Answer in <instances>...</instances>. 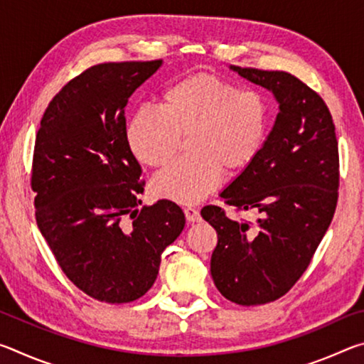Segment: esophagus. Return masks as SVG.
Masks as SVG:
<instances>
[{
  "label": "esophagus",
  "mask_w": 364,
  "mask_h": 364,
  "mask_svg": "<svg viewBox=\"0 0 364 364\" xmlns=\"http://www.w3.org/2000/svg\"><path fill=\"white\" fill-rule=\"evenodd\" d=\"M184 215H186V220L189 223H197V221L202 220L199 210L194 207H184Z\"/></svg>",
  "instance_id": "esophagus-1"
}]
</instances>
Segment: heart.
I'll list each match as a JSON object with an SVG mask.
<instances>
[{
    "instance_id": "heart-1",
    "label": "heart",
    "mask_w": 364,
    "mask_h": 364,
    "mask_svg": "<svg viewBox=\"0 0 364 364\" xmlns=\"http://www.w3.org/2000/svg\"><path fill=\"white\" fill-rule=\"evenodd\" d=\"M268 104L262 93L208 72L181 77L164 88L157 110L139 109L127 127L133 157L147 167L167 165L188 139L189 157L152 180L162 199L193 204L220 186L225 168L250 167L268 136Z\"/></svg>"
}]
</instances>
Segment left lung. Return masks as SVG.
<instances>
[{"label":"left lung","mask_w":364,"mask_h":364,"mask_svg":"<svg viewBox=\"0 0 364 364\" xmlns=\"http://www.w3.org/2000/svg\"><path fill=\"white\" fill-rule=\"evenodd\" d=\"M279 102L258 157L220 196L255 223L200 210L217 231L210 260L215 286L237 305H263L291 291L310 264L338 199V144L328 106L301 80L281 70L231 65Z\"/></svg>","instance_id":"8db88e82"}]
</instances>
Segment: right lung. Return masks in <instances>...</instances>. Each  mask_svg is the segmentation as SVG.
I'll list each match as a JSON object with an SVG mask.
<instances>
[{"label": "right lung", "mask_w": 364, "mask_h": 364, "mask_svg": "<svg viewBox=\"0 0 364 364\" xmlns=\"http://www.w3.org/2000/svg\"><path fill=\"white\" fill-rule=\"evenodd\" d=\"M160 65L162 59L90 67L53 97L36 133V225L67 278L106 304L143 297L186 223L167 199L136 208L144 180L127 144L125 106Z\"/></svg>", "instance_id": "obj_1"}]
</instances>
